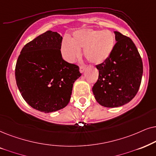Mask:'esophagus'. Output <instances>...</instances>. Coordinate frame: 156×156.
I'll use <instances>...</instances> for the list:
<instances>
[{
  "mask_svg": "<svg viewBox=\"0 0 156 156\" xmlns=\"http://www.w3.org/2000/svg\"><path fill=\"white\" fill-rule=\"evenodd\" d=\"M85 69H86V66H80V73H83Z\"/></svg>",
  "mask_w": 156,
  "mask_h": 156,
  "instance_id": "34e87169",
  "label": "esophagus"
}]
</instances>
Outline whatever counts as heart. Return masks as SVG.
<instances>
[{"mask_svg":"<svg viewBox=\"0 0 156 156\" xmlns=\"http://www.w3.org/2000/svg\"><path fill=\"white\" fill-rule=\"evenodd\" d=\"M115 39L111 31L94 29H82L75 31L71 41L64 39L62 53L66 60L73 62L80 56V49L90 63L101 64L109 58L115 48Z\"/></svg>","mask_w":156,"mask_h":156,"instance_id":"heart-1","label":"heart"}]
</instances>
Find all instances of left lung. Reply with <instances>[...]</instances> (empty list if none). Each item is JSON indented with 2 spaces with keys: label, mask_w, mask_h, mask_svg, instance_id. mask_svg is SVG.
<instances>
[{
  "label": "left lung",
  "mask_w": 156,
  "mask_h": 156,
  "mask_svg": "<svg viewBox=\"0 0 156 156\" xmlns=\"http://www.w3.org/2000/svg\"><path fill=\"white\" fill-rule=\"evenodd\" d=\"M115 48L103 63L96 66L98 79L92 90L97 102L115 108L130 102L140 88L143 62L138 49L129 37L115 31Z\"/></svg>",
  "instance_id": "left-lung-1"
}]
</instances>
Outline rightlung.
I'll list each match as a JSON object with an SVG mask.
<instances>
[{
  "label": "right lung",
  "mask_w": 156,
  "mask_h": 156,
  "mask_svg": "<svg viewBox=\"0 0 156 156\" xmlns=\"http://www.w3.org/2000/svg\"><path fill=\"white\" fill-rule=\"evenodd\" d=\"M62 40L59 33L48 30L25 45L16 62L20 94L33 108L44 113L65 108L74 82L81 76L78 66L62 58Z\"/></svg>",
  "instance_id": "right-lung-1"
}]
</instances>
